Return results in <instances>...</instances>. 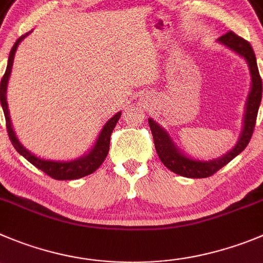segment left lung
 Listing matches in <instances>:
<instances>
[{"label": "left lung", "instance_id": "1", "mask_svg": "<svg viewBox=\"0 0 263 263\" xmlns=\"http://www.w3.org/2000/svg\"><path fill=\"white\" fill-rule=\"evenodd\" d=\"M218 41L231 49V50L236 51L244 60H247L250 76H252L250 92L248 95L247 104H245L244 126H242L239 141L235 145V148H232V151H230L220 158L213 159V161H198V159L190 158V157L183 154L176 148L170 135L161 126H158L152 118H149V126H151L154 146H156L159 159L168 170L178 174V175L185 176V178H209L213 174L217 173L218 170H220L223 166L227 165L228 162L232 161L235 157L239 156L247 148L250 139H252V135H253L254 126H256L257 114H258L259 104H261L262 98V79L259 76L258 67H257L253 48L250 46V44L247 40L237 36L232 31L220 36Z\"/></svg>", "mask_w": 263, "mask_h": 263}]
</instances>
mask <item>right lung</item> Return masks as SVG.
Segmentation results:
<instances>
[{
  "mask_svg": "<svg viewBox=\"0 0 263 263\" xmlns=\"http://www.w3.org/2000/svg\"><path fill=\"white\" fill-rule=\"evenodd\" d=\"M28 33L21 36V37L16 40V43L14 44L13 49H11V51H10L6 71H5V75L1 79V84H0V102H1L2 109H4L5 119H6L7 134H9L10 140H11V144H13V146L15 148V151L18 152L19 154H22L27 161L31 162L32 165L36 166L39 170L44 171L46 175H49L53 179H57V180H73V179H79V178H83V176L90 175V174L95 173V171L102 165V162H104L105 158H106L107 153H109L110 136H111L112 129H114L115 124H117V122L119 120L120 114H122V112L120 111L117 112L111 119H109V122L105 124L104 128L101 129V132H100V135H98V139L97 141H96L95 146L90 149L89 153L80 157V158L73 159V161H70V162L50 161V159L39 158V157L33 156L31 152L27 151V149L19 143L18 137L15 136V132H14L13 127H11L9 109H7L6 89H7V82H9V78H10V72H11V68H13L14 55H15L16 48H18L19 43H21V41L23 40Z\"/></svg>",
  "mask_w": 263,
  "mask_h": 263,
  "instance_id": "1",
  "label": "right lung"
}]
</instances>
